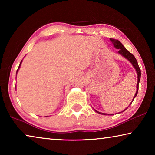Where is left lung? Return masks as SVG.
I'll use <instances>...</instances> for the list:
<instances>
[{
  "instance_id": "1",
  "label": "left lung",
  "mask_w": 155,
  "mask_h": 155,
  "mask_svg": "<svg viewBox=\"0 0 155 155\" xmlns=\"http://www.w3.org/2000/svg\"><path fill=\"white\" fill-rule=\"evenodd\" d=\"M110 40L111 41V42L113 43V44H114V46L115 47V48L117 49H119L118 51V53L121 54V55H122L124 57H125L126 59H128V61H129L131 64H132L133 65V67L135 68V69L136 70V72H137V91H136V93L135 94L134 97H133V99L132 101V103L133 101V100H134V98L136 97V96H137V92H138V90H139V83H140V78H141V70H140V67H139V65H138V63L137 61V60H136L135 57H134V55H133V54H131L130 52L127 51V49L125 48V47L122 45V44L120 42V41L119 40H115V39H110ZM130 103V105L131 104ZM127 109V108L126 109ZM126 109H124V111H125ZM96 111V110H95ZM97 113H98V114H102V115H113L114 114H103V113H101V112H98L96 111ZM122 111V112H123Z\"/></svg>"
}]
</instances>
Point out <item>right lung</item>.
<instances>
[{
	"label": "right lung",
	"instance_id": "add662e5",
	"mask_svg": "<svg viewBox=\"0 0 155 155\" xmlns=\"http://www.w3.org/2000/svg\"><path fill=\"white\" fill-rule=\"evenodd\" d=\"M22 61H21V62H20V65H19V67H18V70H17V72H16V73L18 72V70H19V68H20V65H21V64H22Z\"/></svg>",
	"mask_w": 155,
	"mask_h": 155
}]
</instances>
